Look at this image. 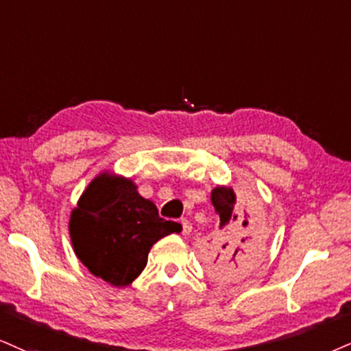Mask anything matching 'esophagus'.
<instances>
[{
    "label": "esophagus",
    "mask_w": 351,
    "mask_h": 351,
    "mask_svg": "<svg viewBox=\"0 0 351 351\" xmlns=\"http://www.w3.org/2000/svg\"><path fill=\"white\" fill-rule=\"evenodd\" d=\"M180 224H182V234L184 236H189L190 231H192V223H190L189 219H182V221H180Z\"/></svg>",
    "instance_id": "esophagus-1"
}]
</instances>
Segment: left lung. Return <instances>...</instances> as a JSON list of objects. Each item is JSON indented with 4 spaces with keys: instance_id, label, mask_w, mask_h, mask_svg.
<instances>
[{
    "instance_id": "left-lung-1",
    "label": "left lung",
    "mask_w": 351,
    "mask_h": 351,
    "mask_svg": "<svg viewBox=\"0 0 351 351\" xmlns=\"http://www.w3.org/2000/svg\"><path fill=\"white\" fill-rule=\"evenodd\" d=\"M211 203L219 215V231L213 245V267L218 274H229L244 268L258 257L263 249V237L252 210L236 206V193L231 187H216ZM211 250V249H210Z\"/></svg>"
}]
</instances>
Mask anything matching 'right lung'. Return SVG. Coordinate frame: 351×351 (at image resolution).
I'll return each instance as SVG.
<instances>
[{
    "label": "right lung",
    "instance_id": "obj_1",
    "mask_svg": "<svg viewBox=\"0 0 351 351\" xmlns=\"http://www.w3.org/2000/svg\"><path fill=\"white\" fill-rule=\"evenodd\" d=\"M180 224L159 218L151 200L122 176L102 172L71 211L70 236L76 257L114 287H127L141 274L149 249Z\"/></svg>",
    "mask_w": 351,
    "mask_h": 351
}]
</instances>
